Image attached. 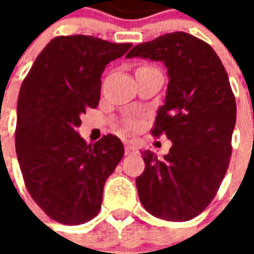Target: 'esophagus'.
Returning <instances> with one entry per match:
<instances>
[{"label":"esophagus","instance_id":"1","mask_svg":"<svg viewBox=\"0 0 254 254\" xmlns=\"http://www.w3.org/2000/svg\"><path fill=\"white\" fill-rule=\"evenodd\" d=\"M125 154L127 155L137 154V148H136L134 145H132V144H127V145H125Z\"/></svg>","mask_w":254,"mask_h":254}]
</instances>
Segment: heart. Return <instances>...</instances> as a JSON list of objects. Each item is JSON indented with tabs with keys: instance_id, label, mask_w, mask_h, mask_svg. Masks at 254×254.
Wrapping results in <instances>:
<instances>
[{
	"instance_id": "obj_1",
	"label": "heart",
	"mask_w": 254,
	"mask_h": 254,
	"mask_svg": "<svg viewBox=\"0 0 254 254\" xmlns=\"http://www.w3.org/2000/svg\"><path fill=\"white\" fill-rule=\"evenodd\" d=\"M138 127V121L136 118H127L125 120V127H127V130H134V129H137Z\"/></svg>"
}]
</instances>
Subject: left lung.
<instances>
[{
  "instance_id": "obj_1",
  "label": "left lung",
  "mask_w": 254,
  "mask_h": 254,
  "mask_svg": "<svg viewBox=\"0 0 254 254\" xmlns=\"http://www.w3.org/2000/svg\"><path fill=\"white\" fill-rule=\"evenodd\" d=\"M127 57L163 61L170 78L151 133L173 145L163 159L141 152L140 201L156 218L190 220L216 196L230 165L237 105L227 72L207 42L181 31L140 43Z\"/></svg>"
}]
</instances>
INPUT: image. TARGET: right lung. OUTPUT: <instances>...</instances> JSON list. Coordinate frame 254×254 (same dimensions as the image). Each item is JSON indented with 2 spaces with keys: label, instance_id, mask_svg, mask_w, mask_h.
<instances>
[{
  "label": "right lung",
  "instance_id": "obj_1",
  "mask_svg": "<svg viewBox=\"0 0 254 254\" xmlns=\"http://www.w3.org/2000/svg\"><path fill=\"white\" fill-rule=\"evenodd\" d=\"M130 47L88 35L56 36L21 84L16 154L32 200L58 223L95 218L106 180L124 158L117 136L106 134L92 145L76 129L81 114L98 107L106 65Z\"/></svg>",
  "mask_w": 254,
  "mask_h": 254
}]
</instances>
